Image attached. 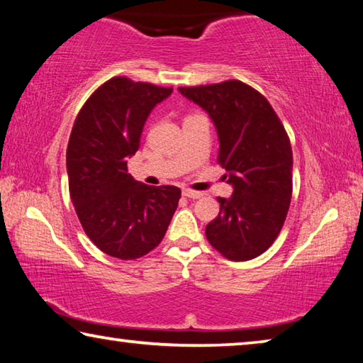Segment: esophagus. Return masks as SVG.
I'll return each instance as SVG.
<instances>
[{
  "label": "esophagus",
  "mask_w": 363,
  "mask_h": 363,
  "mask_svg": "<svg viewBox=\"0 0 363 363\" xmlns=\"http://www.w3.org/2000/svg\"><path fill=\"white\" fill-rule=\"evenodd\" d=\"M182 195L187 196V199H194V200L201 199V196H203V194H201V192H195V190H192V189H184V190H182Z\"/></svg>",
  "instance_id": "34e87169"
}]
</instances>
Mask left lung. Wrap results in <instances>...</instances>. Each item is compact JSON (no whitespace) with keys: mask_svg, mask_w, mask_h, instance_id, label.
<instances>
[{"mask_svg":"<svg viewBox=\"0 0 363 363\" xmlns=\"http://www.w3.org/2000/svg\"><path fill=\"white\" fill-rule=\"evenodd\" d=\"M206 110L218 130V163L233 186L206 225V238L230 261L262 255L284 227L293 192L290 138L269 101L238 79L179 88Z\"/></svg>","mask_w":363,"mask_h":363,"instance_id":"1","label":"left lung"}]
</instances>
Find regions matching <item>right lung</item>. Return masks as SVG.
Here are the masks:
<instances>
[{"instance_id":"add662e5","label":"right lung","mask_w":363,"mask_h":363,"mask_svg":"<svg viewBox=\"0 0 363 363\" xmlns=\"http://www.w3.org/2000/svg\"><path fill=\"white\" fill-rule=\"evenodd\" d=\"M171 93L113 77L89 96L73 123L67 145L72 203L91 242L118 259H138L158 247L179 203V187L145 186L128 173L145 120Z\"/></svg>"}]
</instances>
